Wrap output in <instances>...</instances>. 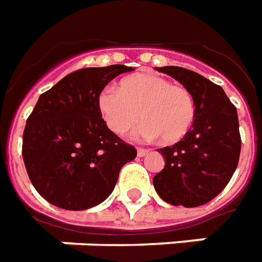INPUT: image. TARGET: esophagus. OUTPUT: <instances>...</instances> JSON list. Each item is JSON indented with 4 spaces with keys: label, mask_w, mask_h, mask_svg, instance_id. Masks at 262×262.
Masks as SVG:
<instances>
[{
    "label": "esophagus",
    "mask_w": 262,
    "mask_h": 262,
    "mask_svg": "<svg viewBox=\"0 0 262 262\" xmlns=\"http://www.w3.org/2000/svg\"><path fill=\"white\" fill-rule=\"evenodd\" d=\"M146 154H148L147 148H142V147L137 148V156H139V157H143V156H146Z\"/></svg>",
    "instance_id": "obj_1"
}]
</instances>
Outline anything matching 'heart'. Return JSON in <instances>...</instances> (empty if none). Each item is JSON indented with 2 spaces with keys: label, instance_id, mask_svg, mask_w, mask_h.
Segmentation results:
<instances>
[{
  "label": "heart",
  "instance_id": "heart-1",
  "mask_svg": "<svg viewBox=\"0 0 262 262\" xmlns=\"http://www.w3.org/2000/svg\"><path fill=\"white\" fill-rule=\"evenodd\" d=\"M98 111L111 130L125 135L139 123V135L174 144L191 130L196 115L192 94L185 86L172 85L156 74H135L120 81L119 90L106 86L98 95Z\"/></svg>",
  "mask_w": 262,
  "mask_h": 262
}]
</instances>
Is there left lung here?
Listing matches in <instances>:
<instances>
[{"label": "left lung", "mask_w": 262, "mask_h": 262, "mask_svg": "<svg viewBox=\"0 0 262 262\" xmlns=\"http://www.w3.org/2000/svg\"><path fill=\"white\" fill-rule=\"evenodd\" d=\"M157 70L192 94L196 115L187 136L159 148L165 165L154 176L153 185L171 205L201 206L225 189L238 164L242 137L237 109L222 86L195 71L177 66Z\"/></svg>", "instance_id": "left-lung-1"}]
</instances>
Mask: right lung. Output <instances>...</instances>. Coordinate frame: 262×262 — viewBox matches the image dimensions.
<instances>
[{
  "label": "right lung",
  "mask_w": 262,
  "mask_h": 262,
  "mask_svg": "<svg viewBox=\"0 0 262 262\" xmlns=\"http://www.w3.org/2000/svg\"><path fill=\"white\" fill-rule=\"evenodd\" d=\"M122 64L86 67L43 92L26 120L22 157L32 185L54 206L84 210L112 193L120 168L136 157L103 122L98 95Z\"/></svg>",
  "instance_id": "1"
}]
</instances>
